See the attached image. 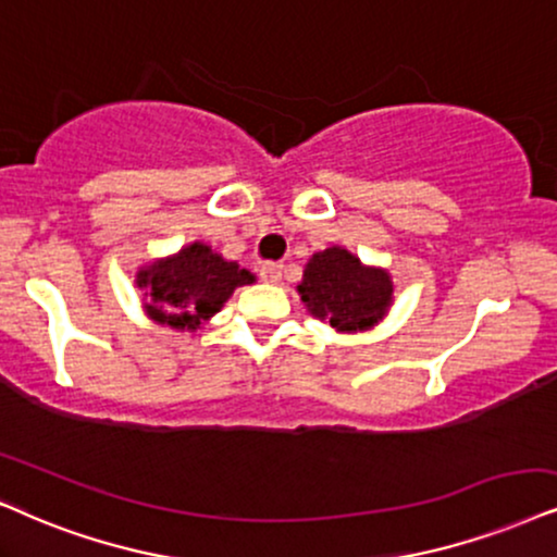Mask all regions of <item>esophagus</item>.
I'll return each mask as SVG.
<instances>
[{"label": "esophagus", "instance_id": "34e87169", "mask_svg": "<svg viewBox=\"0 0 557 557\" xmlns=\"http://www.w3.org/2000/svg\"><path fill=\"white\" fill-rule=\"evenodd\" d=\"M259 274H262L264 283L277 285L280 280H283V264H277V262H267V264H262V270H259Z\"/></svg>", "mask_w": 557, "mask_h": 557}]
</instances>
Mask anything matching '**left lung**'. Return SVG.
Here are the masks:
<instances>
[{
	"label": "left lung",
	"mask_w": 557,
	"mask_h": 557,
	"mask_svg": "<svg viewBox=\"0 0 557 557\" xmlns=\"http://www.w3.org/2000/svg\"><path fill=\"white\" fill-rule=\"evenodd\" d=\"M393 277L383 267L364 264L344 246H329L308 259L298 295L313 319L339 334L377 326L393 306Z\"/></svg>",
	"instance_id": "8db88e82"
}]
</instances>
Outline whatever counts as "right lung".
I'll return each mask as SVG.
<instances>
[{
    "label": "right lung",
    "instance_id": "obj_1",
    "mask_svg": "<svg viewBox=\"0 0 557 557\" xmlns=\"http://www.w3.org/2000/svg\"><path fill=\"white\" fill-rule=\"evenodd\" d=\"M255 274L223 259L213 246L193 242L174 255L138 267L136 287L144 313L159 326L195 331L226 306L236 287L255 283Z\"/></svg>",
    "mask_w": 557,
    "mask_h": 557
}]
</instances>
